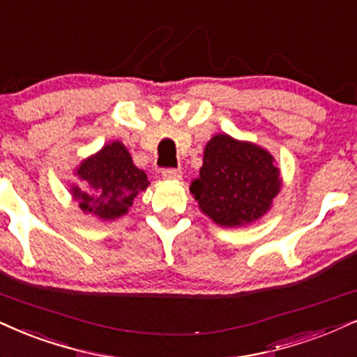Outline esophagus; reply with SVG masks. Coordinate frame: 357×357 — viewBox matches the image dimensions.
<instances>
[{
	"label": "esophagus",
	"instance_id": "34e87169",
	"mask_svg": "<svg viewBox=\"0 0 357 357\" xmlns=\"http://www.w3.org/2000/svg\"><path fill=\"white\" fill-rule=\"evenodd\" d=\"M162 177L165 180H180L182 178V172L178 169H167L162 172Z\"/></svg>",
	"mask_w": 357,
	"mask_h": 357
}]
</instances>
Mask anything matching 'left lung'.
Returning a JSON list of instances; mask_svg holds the SVG:
<instances>
[{
  "instance_id": "1",
  "label": "left lung",
  "mask_w": 357,
  "mask_h": 357,
  "mask_svg": "<svg viewBox=\"0 0 357 357\" xmlns=\"http://www.w3.org/2000/svg\"><path fill=\"white\" fill-rule=\"evenodd\" d=\"M280 188V169L270 152L218 134L206 144L204 165L190 192L215 223L243 227L271 208Z\"/></svg>"
}]
</instances>
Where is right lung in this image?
Instances as JSON below:
<instances>
[{
	"label": "right lung",
	"mask_w": 357,
	"mask_h": 357,
	"mask_svg": "<svg viewBox=\"0 0 357 357\" xmlns=\"http://www.w3.org/2000/svg\"><path fill=\"white\" fill-rule=\"evenodd\" d=\"M81 187H71L82 212L100 220H114L127 213L139 192L149 187L147 175L137 169L122 142L104 145L76 170Z\"/></svg>",
	"instance_id": "add662e5"
}]
</instances>
